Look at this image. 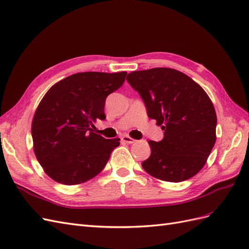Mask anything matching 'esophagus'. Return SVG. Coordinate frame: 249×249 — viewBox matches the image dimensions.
Wrapping results in <instances>:
<instances>
[{
	"label": "esophagus",
	"mask_w": 249,
	"mask_h": 249,
	"mask_svg": "<svg viewBox=\"0 0 249 249\" xmlns=\"http://www.w3.org/2000/svg\"><path fill=\"white\" fill-rule=\"evenodd\" d=\"M122 140L124 141V142H125V143H129V144H131V143H134L135 141V139H133V138H131L130 136H127V135H124V136H123L122 137Z\"/></svg>",
	"instance_id": "esophagus-1"
}]
</instances>
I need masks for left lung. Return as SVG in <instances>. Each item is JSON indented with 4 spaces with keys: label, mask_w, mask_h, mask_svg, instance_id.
Wrapping results in <instances>:
<instances>
[{
    "label": "left lung",
    "mask_w": 249,
    "mask_h": 249,
    "mask_svg": "<svg viewBox=\"0 0 249 249\" xmlns=\"http://www.w3.org/2000/svg\"><path fill=\"white\" fill-rule=\"evenodd\" d=\"M126 81L164 131L161 141H148L152 153L143 169L172 183L194 177L216 141V112L205 90L187 74L165 67L133 71Z\"/></svg>",
    "instance_id": "8db88e82"
}]
</instances>
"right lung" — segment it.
Instances as JSON below:
<instances>
[{
	"mask_svg": "<svg viewBox=\"0 0 249 249\" xmlns=\"http://www.w3.org/2000/svg\"><path fill=\"white\" fill-rule=\"evenodd\" d=\"M125 76V71L78 72L56 83L43 96L32 122L34 153L57 183H85L106 166L120 139H105L91 126L106 118L107 96L124 84Z\"/></svg>",
	"mask_w": 249,
	"mask_h": 249,
	"instance_id": "1",
	"label": "right lung"
}]
</instances>
